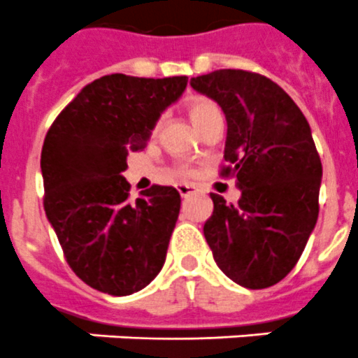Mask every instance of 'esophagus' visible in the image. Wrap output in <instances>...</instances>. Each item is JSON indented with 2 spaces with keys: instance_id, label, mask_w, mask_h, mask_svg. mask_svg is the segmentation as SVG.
Wrapping results in <instances>:
<instances>
[{
  "instance_id": "esophagus-1",
  "label": "esophagus",
  "mask_w": 358,
  "mask_h": 358,
  "mask_svg": "<svg viewBox=\"0 0 358 358\" xmlns=\"http://www.w3.org/2000/svg\"><path fill=\"white\" fill-rule=\"evenodd\" d=\"M176 189H178L180 196H182V198H187V196H191V194H194V192H196V187H194V185H189V183H180Z\"/></svg>"
}]
</instances>
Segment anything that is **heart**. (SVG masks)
Here are the masks:
<instances>
[{
	"label": "heart",
	"mask_w": 358,
	"mask_h": 358,
	"mask_svg": "<svg viewBox=\"0 0 358 358\" xmlns=\"http://www.w3.org/2000/svg\"><path fill=\"white\" fill-rule=\"evenodd\" d=\"M185 110H187L189 119L192 120V124H194L198 129H203V127L207 126L210 120L216 119V117H222V110H220V106L207 97L191 99V101L187 102V106H185ZM160 124H162V120H157V124H155V127H153L155 133L160 129ZM180 173H182V175H187L189 169L185 166H182L180 167Z\"/></svg>",
	"instance_id": "obj_1"
}]
</instances>
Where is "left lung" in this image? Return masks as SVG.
<instances>
[{"mask_svg":"<svg viewBox=\"0 0 358 358\" xmlns=\"http://www.w3.org/2000/svg\"><path fill=\"white\" fill-rule=\"evenodd\" d=\"M191 86L222 106L227 142L222 176H234L241 198L210 194L203 234L227 278L250 290L287 278L319 216L322 164L308 120L281 86L245 70L192 77Z\"/></svg>","mask_w":358,"mask_h":358,"instance_id":"1","label":"left lung"}]
</instances>
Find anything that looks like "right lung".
I'll return each instance as SVG.
<instances>
[{
    "label": "right lung",
    "instance_id": "add662e5",
    "mask_svg": "<svg viewBox=\"0 0 358 358\" xmlns=\"http://www.w3.org/2000/svg\"><path fill=\"white\" fill-rule=\"evenodd\" d=\"M187 77L111 73L57 115L41 151L45 213L66 263L86 285L129 295L157 278L180 213V192L151 185L135 201L122 176Z\"/></svg>",
    "mask_w": 358,
    "mask_h": 358
}]
</instances>
